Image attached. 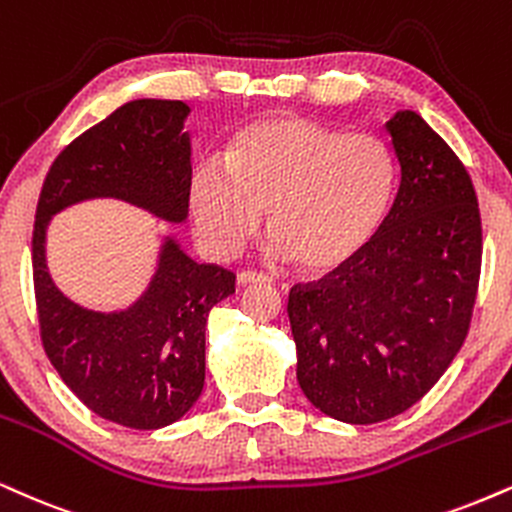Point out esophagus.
I'll list each match as a JSON object with an SVG mask.
<instances>
[{"mask_svg":"<svg viewBox=\"0 0 512 512\" xmlns=\"http://www.w3.org/2000/svg\"><path fill=\"white\" fill-rule=\"evenodd\" d=\"M267 274H260V272H238L236 276V283L238 286H250V283H269Z\"/></svg>","mask_w":512,"mask_h":512,"instance_id":"1","label":"esophagus"}]
</instances>
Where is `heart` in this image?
Masks as SVG:
<instances>
[{
    "mask_svg": "<svg viewBox=\"0 0 512 512\" xmlns=\"http://www.w3.org/2000/svg\"><path fill=\"white\" fill-rule=\"evenodd\" d=\"M391 147L291 116H264L233 135L224 159L197 164L186 205L202 248L233 257L260 231L312 274L353 262L384 226L396 190Z\"/></svg>",
    "mask_w": 512,
    "mask_h": 512,
    "instance_id": "obj_1",
    "label": "heart"
}]
</instances>
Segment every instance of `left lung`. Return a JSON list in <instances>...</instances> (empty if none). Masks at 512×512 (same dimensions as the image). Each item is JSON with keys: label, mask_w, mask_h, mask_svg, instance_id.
Wrapping results in <instances>:
<instances>
[{"label": "left lung", "mask_w": 512, "mask_h": 512, "mask_svg": "<svg viewBox=\"0 0 512 512\" xmlns=\"http://www.w3.org/2000/svg\"><path fill=\"white\" fill-rule=\"evenodd\" d=\"M400 166L389 217L353 262L293 286L298 384L338 422L391 420L420 400L463 346L482 267L470 174L417 112L386 121Z\"/></svg>", "instance_id": "8db88e82"}]
</instances>
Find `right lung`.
<instances>
[{
    "instance_id": "obj_1",
    "label": "right lung",
    "mask_w": 512,
    "mask_h": 512,
    "mask_svg": "<svg viewBox=\"0 0 512 512\" xmlns=\"http://www.w3.org/2000/svg\"><path fill=\"white\" fill-rule=\"evenodd\" d=\"M188 114L181 100L126 102L61 150L35 212L33 281L45 353L80 403L131 429H162L200 398L209 310L236 291V276L195 262L174 236H164L155 274L133 305L88 310L49 274L47 229L61 209L97 197L183 224L193 174L183 131Z\"/></svg>"
}]
</instances>
